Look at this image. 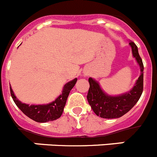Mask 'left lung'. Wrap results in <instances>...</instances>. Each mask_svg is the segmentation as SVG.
<instances>
[{
    "instance_id": "obj_1",
    "label": "left lung",
    "mask_w": 157,
    "mask_h": 157,
    "mask_svg": "<svg viewBox=\"0 0 157 157\" xmlns=\"http://www.w3.org/2000/svg\"><path fill=\"white\" fill-rule=\"evenodd\" d=\"M129 45L141 71V75L130 90L120 95H109L101 89L97 80L89 78L90 89L87 101L94 113L104 119H116L125 115L136 105L143 91V63L137 45L133 41H130Z\"/></svg>"
}]
</instances>
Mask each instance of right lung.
<instances>
[{"label":"right lung","mask_w":157,"mask_h":157,"mask_svg":"<svg viewBox=\"0 0 157 157\" xmlns=\"http://www.w3.org/2000/svg\"><path fill=\"white\" fill-rule=\"evenodd\" d=\"M77 78H74L71 81L67 82L63 86L62 94L52 101L50 103L45 105H28L23 103L19 101L16 95L14 94L12 87L10 86L11 95L16 106L24 113L27 117L37 123H46V122L53 121L59 119L63 113V109L66 105L70 91L75 86Z\"/></svg>","instance_id":"add662e5"}]
</instances>
